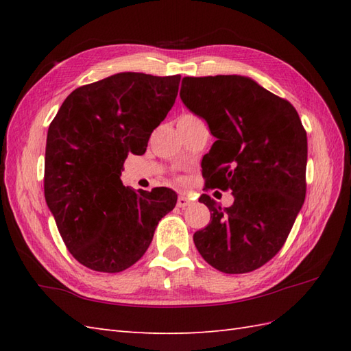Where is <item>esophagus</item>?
<instances>
[{"label": "esophagus", "mask_w": 351, "mask_h": 351, "mask_svg": "<svg viewBox=\"0 0 351 351\" xmlns=\"http://www.w3.org/2000/svg\"><path fill=\"white\" fill-rule=\"evenodd\" d=\"M176 205L180 208H187V206L191 205V200L187 196H180V197H178Z\"/></svg>", "instance_id": "esophagus-1"}]
</instances>
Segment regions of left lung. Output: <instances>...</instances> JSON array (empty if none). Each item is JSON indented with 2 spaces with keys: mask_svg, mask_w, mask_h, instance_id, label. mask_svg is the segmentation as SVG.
<instances>
[{
  "mask_svg": "<svg viewBox=\"0 0 351 351\" xmlns=\"http://www.w3.org/2000/svg\"><path fill=\"white\" fill-rule=\"evenodd\" d=\"M180 96L215 137L202 160L206 187L234 196L229 208L199 197L211 221L193 240L223 273L256 270L282 249L303 206L306 131L288 101L249 77H185Z\"/></svg>",
  "mask_w": 351,
  "mask_h": 351,
  "instance_id": "left-lung-1",
  "label": "left lung"
}]
</instances>
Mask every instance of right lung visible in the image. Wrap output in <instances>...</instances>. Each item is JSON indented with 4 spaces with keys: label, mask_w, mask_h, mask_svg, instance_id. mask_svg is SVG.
Masks as SVG:
<instances>
[{
    "label": "right lung",
    "mask_w": 351,
    "mask_h": 351,
    "mask_svg": "<svg viewBox=\"0 0 351 351\" xmlns=\"http://www.w3.org/2000/svg\"><path fill=\"white\" fill-rule=\"evenodd\" d=\"M180 81L181 75L114 73L75 88L49 125L45 199L66 247L95 271L119 273L136 264L176 205L173 190H134L121 176L130 152H146Z\"/></svg>",
    "instance_id": "obj_1"
}]
</instances>
